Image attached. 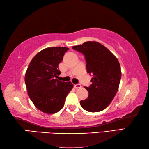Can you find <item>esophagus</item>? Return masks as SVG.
Returning <instances> with one entry per match:
<instances>
[{
  "label": "esophagus",
  "mask_w": 149,
  "mask_h": 149,
  "mask_svg": "<svg viewBox=\"0 0 149 149\" xmlns=\"http://www.w3.org/2000/svg\"><path fill=\"white\" fill-rule=\"evenodd\" d=\"M74 88H75V89H79V88L81 87V85L80 84H76V85H74Z\"/></svg>",
  "instance_id": "esophagus-1"
}]
</instances>
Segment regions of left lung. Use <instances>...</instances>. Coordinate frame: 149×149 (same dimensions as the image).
Wrapping results in <instances>:
<instances>
[{
    "mask_svg": "<svg viewBox=\"0 0 149 149\" xmlns=\"http://www.w3.org/2000/svg\"><path fill=\"white\" fill-rule=\"evenodd\" d=\"M73 49L84 54L87 72L93 75L89 87H85L89 96L81 100V107L88 112H97L105 109L114 99L122 76L120 63L107 48L96 41H87L74 46Z\"/></svg>",
    "mask_w": 149,
    "mask_h": 149,
    "instance_id": "obj_1",
    "label": "left lung"
}]
</instances>
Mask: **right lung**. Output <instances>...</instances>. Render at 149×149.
Masks as SVG:
<instances>
[{"instance_id":"obj_1","label":"right lung","mask_w":149,"mask_h":149,"mask_svg":"<svg viewBox=\"0 0 149 149\" xmlns=\"http://www.w3.org/2000/svg\"><path fill=\"white\" fill-rule=\"evenodd\" d=\"M67 47H49L38 52L31 62L25 75L28 95L37 109L54 114L62 109L65 98L74 87L71 82L58 80V65Z\"/></svg>"}]
</instances>
